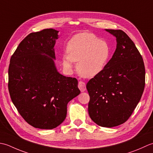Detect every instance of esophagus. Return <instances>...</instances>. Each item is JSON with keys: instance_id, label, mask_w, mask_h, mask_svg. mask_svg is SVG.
<instances>
[{"instance_id": "esophagus-1", "label": "esophagus", "mask_w": 153, "mask_h": 153, "mask_svg": "<svg viewBox=\"0 0 153 153\" xmlns=\"http://www.w3.org/2000/svg\"><path fill=\"white\" fill-rule=\"evenodd\" d=\"M78 86H79V88L80 89L81 92H85L86 89L85 83L82 82V81H80L79 82V85H78Z\"/></svg>"}]
</instances>
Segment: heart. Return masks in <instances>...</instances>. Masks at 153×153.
Here are the masks:
<instances>
[{"instance_id": "heart-1", "label": "heart", "mask_w": 153, "mask_h": 153, "mask_svg": "<svg viewBox=\"0 0 153 153\" xmlns=\"http://www.w3.org/2000/svg\"><path fill=\"white\" fill-rule=\"evenodd\" d=\"M67 55L63 57V65L69 71L73 62L77 63L76 71L80 76L92 78L100 73L108 63L110 49L108 43L94 34L84 32L74 36L67 46Z\"/></svg>"}]
</instances>
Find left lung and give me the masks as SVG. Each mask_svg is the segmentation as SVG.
<instances>
[{"mask_svg": "<svg viewBox=\"0 0 153 153\" xmlns=\"http://www.w3.org/2000/svg\"><path fill=\"white\" fill-rule=\"evenodd\" d=\"M116 37V49L100 73L86 85L88 114L97 125L116 127L126 122L141 100L145 85L141 55L130 37L121 30H108Z\"/></svg>", "mask_w": 153, "mask_h": 153, "instance_id": "left-lung-1", "label": "left lung"}]
</instances>
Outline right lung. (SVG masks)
I'll list each match as a JSON object with an SVG mask.
<instances>
[{
  "mask_svg": "<svg viewBox=\"0 0 153 153\" xmlns=\"http://www.w3.org/2000/svg\"><path fill=\"white\" fill-rule=\"evenodd\" d=\"M58 32H32L20 42L8 68V90L24 120L36 128L52 129L63 122L67 104L80 94L78 80L59 73L53 59Z\"/></svg>",
  "mask_w": 153,
  "mask_h": 153,
  "instance_id": "add662e5",
  "label": "right lung"
}]
</instances>
